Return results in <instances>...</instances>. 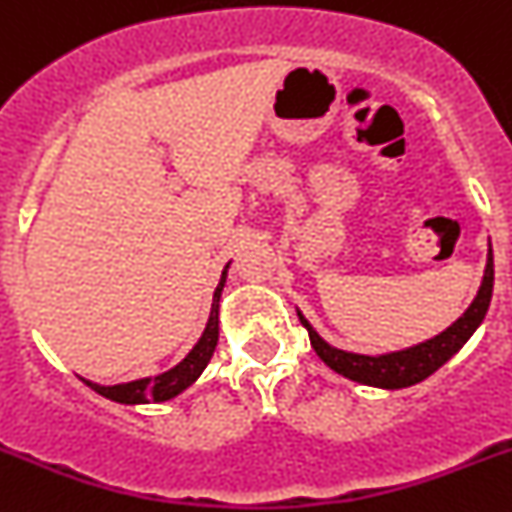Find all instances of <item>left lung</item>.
<instances>
[{"mask_svg": "<svg viewBox=\"0 0 512 512\" xmlns=\"http://www.w3.org/2000/svg\"><path fill=\"white\" fill-rule=\"evenodd\" d=\"M493 250L487 255V267L485 278H482L480 290H477V298L472 300L470 308L465 310L462 318H457V323H452L450 328L439 336H434L432 341L419 343V346L407 348V351L389 353V356H358V353H346L338 351V348L328 346L318 333L310 328V323L305 321L303 315L298 313L300 323L308 328L310 346L315 348V353L321 356L323 364L331 366L333 371H338L346 379L358 381V384L369 386H381V389H404V386H412L424 381L427 376H432L439 366H444L467 343V338L477 331V326L485 318L487 308H490V298H493Z\"/></svg>", "mask_w": 512, "mask_h": 512, "instance_id": "obj_1", "label": "left lung"}]
</instances>
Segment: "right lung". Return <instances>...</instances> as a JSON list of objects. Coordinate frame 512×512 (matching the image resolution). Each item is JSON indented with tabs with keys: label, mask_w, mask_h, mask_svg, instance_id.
I'll list each match as a JSON object with an SVG mask.
<instances>
[{
	"label": "right lung",
	"mask_w": 512,
	"mask_h": 512,
	"mask_svg": "<svg viewBox=\"0 0 512 512\" xmlns=\"http://www.w3.org/2000/svg\"><path fill=\"white\" fill-rule=\"evenodd\" d=\"M227 267H224L222 280H219L217 290H214L212 313H209L207 328H204V333H202V338H199L197 346L191 348L189 356H186L179 366H174V369L166 371V374H161V376L128 381V384H118V386H98V384H90V381H85V384H88L93 391H98L100 396H105V399L121 401V404H148V401H166V399H171V396L181 394L186 386L194 384V381L199 379V374L207 369L209 358H212L214 348H217V341H219V298H222L224 280H227Z\"/></svg>",
	"instance_id": "add662e5"
}]
</instances>
